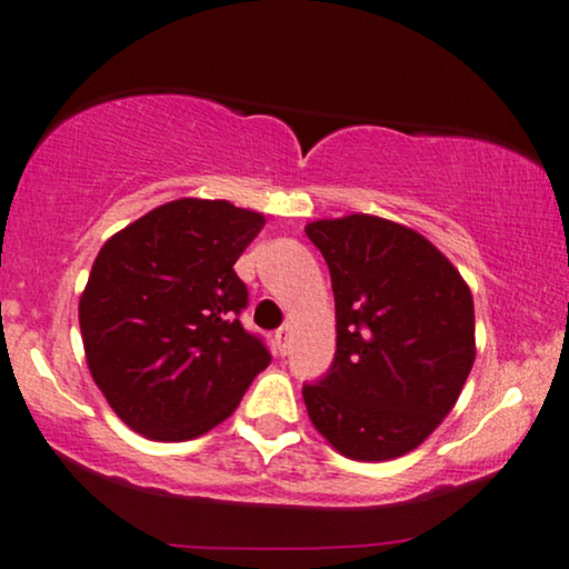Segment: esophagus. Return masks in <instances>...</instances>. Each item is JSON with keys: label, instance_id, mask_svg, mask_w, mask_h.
<instances>
[{"label": "esophagus", "instance_id": "esophagus-1", "mask_svg": "<svg viewBox=\"0 0 569 569\" xmlns=\"http://www.w3.org/2000/svg\"><path fill=\"white\" fill-rule=\"evenodd\" d=\"M289 341H291V326H280L276 330V343H278L280 355H286V351H289Z\"/></svg>", "mask_w": 569, "mask_h": 569}]
</instances>
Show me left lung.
I'll return each mask as SVG.
<instances>
[{"label":"left lung","instance_id":"8db88e82","mask_svg":"<svg viewBox=\"0 0 569 569\" xmlns=\"http://www.w3.org/2000/svg\"><path fill=\"white\" fill-rule=\"evenodd\" d=\"M336 299V357L305 386L312 426L338 455L386 462L420 446L476 362V307L459 270L412 228L376 214L307 222Z\"/></svg>","mask_w":569,"mask_h":569}]
</instances>
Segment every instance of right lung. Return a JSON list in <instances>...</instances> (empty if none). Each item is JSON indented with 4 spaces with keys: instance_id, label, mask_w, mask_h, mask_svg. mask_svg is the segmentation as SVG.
I'll return each mask as SVG.
<instances>
[{
    "instance_id": "obj_1",
    "label": "right lung",
    "mask_w": 569,
    "mask_h": 569,
    "mask_svg": "<svg viewBox=\"0 0 569 569\" xmlns=\"http://www.w3.org/2000/svg\"><path fill=\"white\" fill-rule=\"evenodd\" d=\"M264 214L226 199L154 207L99 249L78 301L86 365L114 415L152 441L228 420L270 351L239 322L233 264Z\"/></svg>"
}]
</instances>
